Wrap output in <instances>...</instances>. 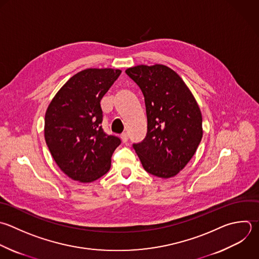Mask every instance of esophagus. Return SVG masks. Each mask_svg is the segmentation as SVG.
<instances>
[{
	"label": "esophagus",
	"mask_w": 259,
	"mask_h": 259,
	"mask_svg": "<svg viewBox=\"0 0 259 259\" xmlns=\"http://www.w3.org/2000/svg\"><path fill=\"white\" fill-rule=\"evenodd\" d=\"M120 139L123 143H126L128 141V135L126 133H123V134L120 135Z\"/></svg>",
	"instance_id": "34e87169"
}]
</instances>
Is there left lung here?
<instances>
[{
  "label": "left lung",
  "mask_w": 259,
  "mask_h": 259,
  "mask_svg": "<svg viewBox=\"0 0 259 259\" xmlns=\"http://www.w3.org/2000/svg\"><path fill=\"white\" fill-rule=\"evenodd\" d=\"M125 73L144 94L148 118L147 136L134 149L148 173L163 179L174 177L201 141L199 106L184 81L167 66L139 65Z\"/></svg>",
  "instance_id": "obj_1"
}]
</instances>
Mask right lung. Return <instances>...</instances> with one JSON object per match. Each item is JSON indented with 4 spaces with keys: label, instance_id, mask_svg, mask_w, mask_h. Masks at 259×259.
Masks as SVG:
<instances>
[{
    "label": "right lung",
    "instance_id": "right-lung-1",
    "mask_svg": "<svg viewBox=\"0 0 259 259\" xmlns=\"http://www.w3.org/2000/svg\"><path fill=\"white\" fill-rule=\"evenodd\" d=\"M118 69H86L71 77L52 99L45 117V139L60 169L90 183L108 172L120 140L102 127L100 101L120 75Z\"/></svg>",
    "mask_w": 259,
    "mask_h": 259
}]
</instances>
